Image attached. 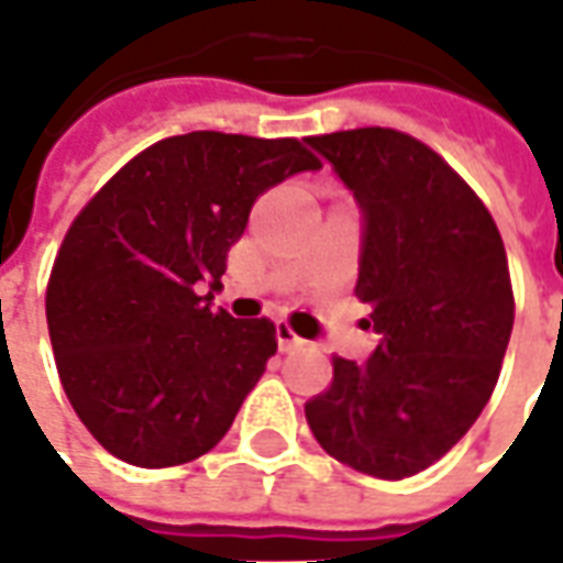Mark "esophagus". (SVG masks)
<instances>
[{
	"mask_svg": "<svg viewBox=\"0 0 563 563\" xmlns=\"http://www.w3.org/2000/svg\"><path fill=\"white\" fill-rule=\"evenodd\" d=\"M277 346H280V353H292V350H301L305 341L286 322H277Z\"/></svg>",
	"mask_w": 563,
	"mask_h": 563,
	"instance_id": "34e87169",
	"label": "esophagus"
}]
</instances>
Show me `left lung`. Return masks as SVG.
<instances>
[{"label": "left lung", "mask_w": 563, "mask_h": 563, "mask_svg": "<svg viewBox=\"0 0 563 563\" xmlns=\"http://www.w3.org/2000/svg\"><path fill=\"white\" fill-rule=\"evenodd\" d=\"M307 144L362 210L355 295L379 334L365 365L334 358L307 424L346 467L404 479L443 459L495 391L512 331L507 250L476 192L422 141L371 126Z\"/></svg>", "instance_id": "8db88e82"}]
</instances>
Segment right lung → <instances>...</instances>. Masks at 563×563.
Instances as JSON below:
<instances>
[{"mask_svg": "<svg viewBox=\"0 0 563 563\" xmlns=\"http://www.w3.org/2000/svg\"><path fill=\"white\" fill-rule=\"evenodd\" d=\"M317 168L295 139L174 135L123 165L71 222L47 283V331L68 401L111 455L172 467L232 428L277 331L217 313L213 292L253 201Z\"/></svg>", "mask_w": 563, "mask_h": 563, "instance_id": "1", "label": "right lung"}]
</instances>
